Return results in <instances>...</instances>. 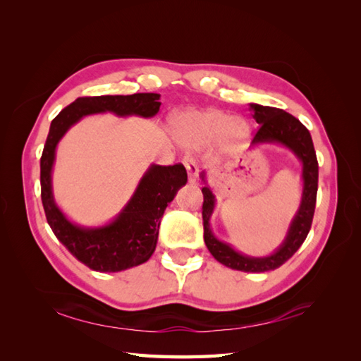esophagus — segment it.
I'll use <instances>...</instances> for the list:
<instances>
[{
    "label": "esophagus",
    "instance_id": "1",
    "mask_svg": "<svg viewBox=\"0 0 361 361\" xmlns=\"http://www.w3.org/2000/svg\"><path fill=\"white\" fill-rule=\"evenodd\" d=\"M183 163H185V167H186V171H188L189 181L194 183L195 178H197V175H198V163H197L194 158H190V157L185 158V161H183Z\"/></svg>",
    "mask_w": 361,
    "mask_h": 361
}]
</instances>
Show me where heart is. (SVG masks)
I'll use <instances>...</instances> for the list:
<instances>
[{"label":"heart","mask_w":361,"mask_h":361,"mask_svg":"<svg viewBox=\"0 0 361 361\" xmlns=\"http://www.w3.org/2000/svg\"><path fill=\"white\" fill-rule=\"evenodd\" d=\"M171 128L175 140L185 145H202L220 135L226 140H240L248 132L243 121L231 119L220 110L180 113L172 119Z\"/></svg>","instance_id":"b5f03b06"}]
</instances>
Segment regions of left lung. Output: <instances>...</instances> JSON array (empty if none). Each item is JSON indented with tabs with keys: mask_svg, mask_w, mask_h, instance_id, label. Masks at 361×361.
<instances>
[{
	"mask_svg": "<svg viewBox=\"0 0 361 361\" xmlns=\"http://www.w3.org/2000/svg\"><path fill=\"white\" fill-rule=\"evenodd\" d=\"M252 118L259 124L252 144L259 142H278L286 145L287 149L295 153L298 159L302 163V198L295 219L291 220L286 240L273 255L267 257H250L240 255L239 251L229 247L228 243L220 242L211 231L209 220L212 216L214 206H216V195L212 194L211 188L203 186V229H204V243L211 255L216 257L220 264H224L233 270L250 271V273H264L279 268L283 262L295 255L298 248L307 237L313 214H315L317 204V190H318V159L310 132L305 128L299 119L291 116L290 113L274 106H264L259 104H250ZM204 181V172L202 173Z\"/></svg>",
	"mask_w": 361,
	"mask_h": 361,
	"instance_id": "1",
	"label": "left lung"
}]
</instances>
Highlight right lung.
<instances>
[{"label": "right lung", "instance_id": "right-lung-1", "mask_svg": "<svg viewBox=\"0 0 361 361\" xmlns=\"http://www.w3.org/2000/svg\"><path fill=\"white\" fill-rule=\"evenodd\" d=\"M159 97L157 93L79 97L51 122L40 159L42 203L46 220L66 250L94 271L114 273L147 262L157 248L161 217L178 189L186 185L188 172L180 163L173 166L152 164L133 197L111 224L83 228L71 224L54 202L51 173L56 147L68 128L83 116L111 111L118 116L136 114L152 118L159 111Z\"/></svg>", "mask_w": 361, "mask_h": 361}]
</instances>
